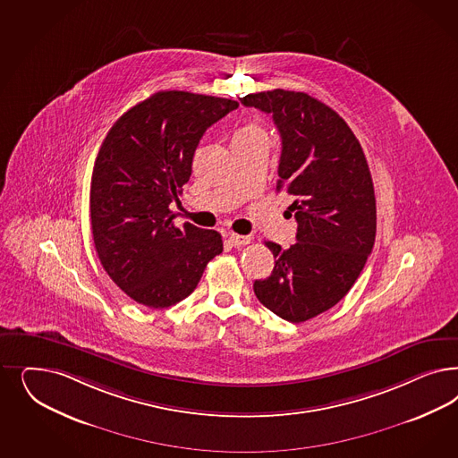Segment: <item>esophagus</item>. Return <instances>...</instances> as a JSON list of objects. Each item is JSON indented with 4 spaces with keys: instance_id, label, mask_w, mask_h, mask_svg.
<instances>
[{
    "instance_id": "esophagus-1",
    "label": "esophagus",
    "mask_w": 458,
    "mask_h": 458,
    "mask_svg": "<svg viewBox=\"0 0 458 458\" xmlns=\"http://www.w3.org/2000/svg\"><path fill=\"white\" fill-rule=\"evenodd\" d=\"M229 242H231V246H246V244H250L251 242V237L250 236H241V234H234V233H231L229 236Z\"/></svg>"
}]
</instances>
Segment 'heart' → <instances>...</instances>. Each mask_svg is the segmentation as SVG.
Masks as SVG:
<instances>
[{"instance_id": "1", "label": "heart", "mask_w": 458, "mask_h": 458, "mask_svg": "<svg viewBox=\"0 0 458 458\" xmlns=\"http://www.w3.org/2000/svg\"><path fill=\"white\" fill-rule=\"evenodd\" d=\"M252 138H266L265 130L258 123H246L234 134V140H252Z\"/></svg>"}]
</instances>
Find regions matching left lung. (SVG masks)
<instances>
[{
    "label": "left lung",
    "instance_id": "left-lung-1",
    "mask_svg": "<svg viewBox=\"0 0 458 458\" xmlns=\"http://www.w3.org/2000/svg\"><path fill=\"white\" fill-rule=\"evenodd\" d=\"M241 103L271 114L281 136L276 191L293 199L296 242L267 241L275 267L252 288L267 310L300 324L337 305L359 278L376 239V197L359 140L339 114L295 90Z\"/></svg>",
    "mask_w": 458,
    "mask_h": 458
}]
</instances>
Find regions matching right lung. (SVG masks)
Masks as SVG:
<instances>
[{"mask_svg": "<svg viewBox=\"0 0 458 458\" xmlns=\"http://www.w3.org/2000/svg\"><path fill=\"white\" fill-rule=\"evenodd\" d=\"M239 103L160 90L133 106L104 138L90 180V227L109 278L134 301L166 309L192 293L222 252L217 231L174 224L170 204L192 175L207 128Z\"/></svg>", "mask_w": 458, "mask_h": 458, "instance_id": "obj_1", "label": "right lung"}]
</instances>
